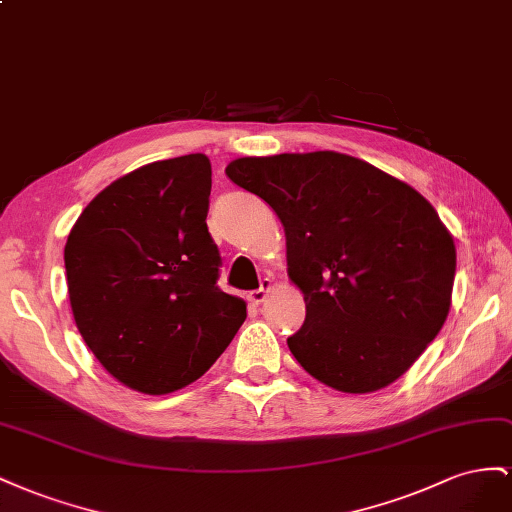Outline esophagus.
Instances as JSON below:
<instances>
[{
    "label": "esophagus",
    "mask_w": 512,
    "mask_h": 512,
    "mask_svg": "<svg viewBox=\"0 0 512 512\" xmlns=\"http://www.w3.org/2000/svg\"><path fill=\"white\" fill-rule=\"evenodd\" d=\"M270 289H272V281L264 279V281H261L259 289H255V291H251V294H248V302H251V304H261V302L266 300Z\"/></svg>",
    "instance_id": "1"
}]
</instances>
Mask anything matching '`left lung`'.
I'll use <instances>...</instances> for the list:
<instances>
[{
	"label": "left lung",
	"mask_w": 512,
	"mask_h": 512,
	"mask_svg": "<svg viewBox=\"0 0 512 512\" xmlns=\"http://www.w3.org/2000/svg\"><path fill=\"white\" fill-rule=\"evenodd\" d=\"M225 173L283 223L306 302L287 339L302 369L354 394L399 379L442 330L455 283V242L431 203L337 152L246 156Z\"/></svg>",
	"instance_id": "left-lung-1"
}]
</instances>
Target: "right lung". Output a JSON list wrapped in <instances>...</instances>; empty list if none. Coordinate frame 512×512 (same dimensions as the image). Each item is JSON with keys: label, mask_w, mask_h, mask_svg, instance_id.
<instances>
[{"label": "right lung", "mask_w": 512, "mask_h": 512, "mask_svg": "<svg viewBox=\"0 0 512 512\" xmlns=\"http://www.w3.org/2000/svg\"><path fill=\"white\" fill-rule=\"evenodd\" d=\"M208 156L158 160L109 184L72 227L64 264L83 341L118 382L167 394L206 373L246 319L216 285Z\"/></svg>", "instance_id": "obj_1"}]
</instances>
